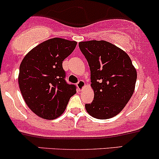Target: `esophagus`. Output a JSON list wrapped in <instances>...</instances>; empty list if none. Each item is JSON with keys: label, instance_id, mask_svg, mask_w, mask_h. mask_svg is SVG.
<instances>
[{"label": "esophagus", "instance_id": "34e87169", "mask_svg": "<svg viewBox=\"0 0 159 159\" xmlns=\"http://www.w3.org/2000/svg\"><path fill=\"white\" fill-rule=\"evenodd\" d=\"M77 88H78V89H79L80 91H82V90H83V89H85V82L83 81V80H80L79 82H78V83H77Z\"/></svg>", "mask_w": 159, "mask_h": 159}]
</instances>
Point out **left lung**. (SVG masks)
I'll return each mask as SVG.
<instances>
[{
    "instance_id": "left-lung-1",
    "label": "left lung",
    "mask_w": 159,
    "mask_h": 159,
    "mask_svg": "<svg viewBox=\"0 0 159 159\" xmlns=\"http://www.w3.org/2000/svg\"><path fill=\"white\" fill-rule=\"evenodd\" d=\"M88 61L94 100L85 110L95 119H110L119 114L134 92L137 70L122 49L105 40L79 43Z\"/></svg>"
}]
</instances>
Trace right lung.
Wrapping results in <instances>:
<instances>
[{
    "instance_id": "1",
    "label": "right lung",
    "mask_w": 159,
    "mask_h": 159,
    "mask_svg": "<svg viewBox=\"0 0 159 159\" xmlns=\"http://www.w3.org/2000/svg\"><path fill=\"white\" fill-rule=\"evenodd\" d=\"M76 44L74 40L55 37L35 46L22 59L19 89L27 106L39 117L49 120L59 117L76 94L75 85L65 82L62 61Z\"/></svg>"
}]
</instances>
